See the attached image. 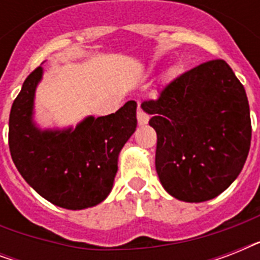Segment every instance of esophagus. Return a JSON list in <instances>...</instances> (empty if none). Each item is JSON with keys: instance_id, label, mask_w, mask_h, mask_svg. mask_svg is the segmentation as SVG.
Here are the masks:
<instances>
[{"instance_id": "1", "label": "esophagus", "mask_w": 260, "mask_h": 260, "mask_svg": "<svg viewBox=\"0 0 260 260\" xmlns=\"http://www.w3.org/2000/svg\"><path fill=\"white\" fill-rule=\"evenodd\" d=\"M148 120H150V117H148V114H147L146 112H144V110L139 108V109H138V122H139V125H146L147 122H148Z\"/></svg>"}]
</instances>
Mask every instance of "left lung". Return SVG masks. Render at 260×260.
I'll return each instance as SVG.
<instances>
[{
	"label": "left lung",
	"mask_w": 260,
	"mask_h": 260,
	"mask_svg": "<svg viewBox=\"0 0 260 260\" xmlns=\"http://www.w3.org/2000/svg\"><path fill=\"white\" fill-rule=\"evenodd\" d=\"M142 108L152 116L155 167L167 193L185 202L208 201L238 178L250 151V105L225 60L186 71Z\"/></svg>",
	"instance_id": "left-lung-1"
}]
</instances>
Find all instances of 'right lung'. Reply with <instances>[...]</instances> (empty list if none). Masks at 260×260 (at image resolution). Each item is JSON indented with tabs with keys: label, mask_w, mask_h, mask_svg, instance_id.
Returning a JSON list of instances; mask_svg holds the SVG:
<instances>
[{
	"label": "right lung",
	"mask_w": 260,
	"mask_h": 260,
	"mask_svg": "<svg viewBox=\"0 0 260 260\" xmlns=\"http://www.w3.org/2000/svg\"><path fill=\"white\" fill-rule=\"evenodd\" d=\"M43 69L22 83L9 116V150L18 173L43 198L64 209H85L102 202L113 187L120 151L136 129V102L116 113L89 116L67 129L35 125V90Z\"/></svg>",
	"instance_id": "obj_1"
}]
</instances>
